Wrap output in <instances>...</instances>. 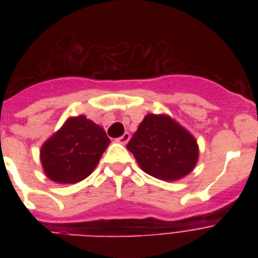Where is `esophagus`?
Listing matches in <instances>:
<instances>
[{
	"label": "esophagus",
	"mask_w": 258,
	"mask_h": 258,
	"mask_svg": "<svg viewBox=\"0 0 258 258\" xmlns=\"http://www.w3.org/2000/svg\"><path fill=\"white\" fill-rule=\"evenodd\" d=\"M130 138H131V135H130L128 133H124L120 138H117V142H119V143H121V145H125V143L130 141Z\"/></svg>",
	"instance_id": "1"
}]
</instances>
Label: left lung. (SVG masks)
<instances>
[{
	"label": "left lung",
	"mask_w": 258,
	"mask_h": 258,
	"mask_svg": "<svg viewBox=\"0 0 258 258\" xmlns=\"http://www.w3.org/2000/svg\"><path fill=\"white\" fill-rule=\"evenodd\" d=\"M127 149L143 171L162 180L180 179L194 169L198 161L194 137L165 115L149 113Z\"/></svg>",
	"instance_id": "left-lung-1"
}]
</instances>
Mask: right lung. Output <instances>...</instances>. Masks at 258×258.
<instances>
[{
	"label": "right lung",
	"instance_id": "right-lung-1",
	"mask_svg": "<svg viewBox=\"0 0 258 258\" xmlns=\"http://www.w3.org/2000/svg\"><path fill=\"white\" fill-rule=\"evenodd\" d=\"M111 143L101 127L86 116L71 117L41 147L46 176L58 183L86 179Z\"/></svg>",
	"mask_w": 258,
	"mask_h": 258
}]
</instances>
